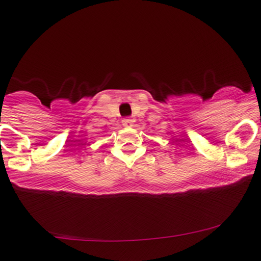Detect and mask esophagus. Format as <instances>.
I'll return each mask as SVG.
<instances>
[{
	"mask_svg": "<svg viewBox=\"0 0 261 261\" xmlns=\"http://www.w3.org/2000/svg\"><path fill=\"white\" fill-rule=\"evenodd\" d=\"M122 123H123V125L124 126H131L132 125V119H130V118H124L123 120H122Z\"/></svg>",
	"mask_w": 261,
	"mask_h": 261,
	"instance_id": "1",
	"label": "esophagus"
}]
</instances>
